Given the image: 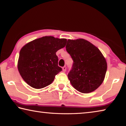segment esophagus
Returning <instances> with one entry per match:
<instances>
[{"mask_svg": "<svg viewBox=\"0 0 126 126\" xmlns=\"http://www.w3.org/2000/svg\"><path fill=\"white\" fill-rule=\"evenodd\" d=\"M66 69H67V68H66L65 66H64V67L62 68V69H63V72H65L66 71Z\"/></svg>", "mask_w": 126, "mask_h": 126, "instance_id": "34e87169", "label": "esophagus"}]
</instances>
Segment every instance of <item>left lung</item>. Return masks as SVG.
Segmentation results:
<instances>
[{
	"label": "left lung",
	"instance_id": "8db88e82",
	"mask_svg": "<svg viewBox=\"0 0 126 126\" xmlns=\"http://www.w3.org/2000/svg\"><path fill=\"white\" fill-rule=\"evenodd\" d=\"M65 48L73 61L68 74L72 86L83 93L95 91L103 82L107 69L101 51L83 39H68Z\"/></svg>",
	"mask_w": 126,
	"mask_h": 126
}]
</instances>
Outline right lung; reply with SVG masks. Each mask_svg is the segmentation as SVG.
I'll use <instances>...</instances> for the list:
<instances>
[{
	"mask_svg": "<svg viewBox=\"0 0 126 126\" xmlns=\"http://www.w3.org/2000/svg\"><path fill=\"white\" fill-rule=\"evenodd\" d=\"M67 39L46 36L28 43L21 49L19 72L27 83L35 89L48 86L62 71L56 52L65 46Z\"/></svg>",
	"mask_w": 126,
	"mask_h": 126,
	"instance_id": "1",
	"label": "right lung"
}]
</instances>
